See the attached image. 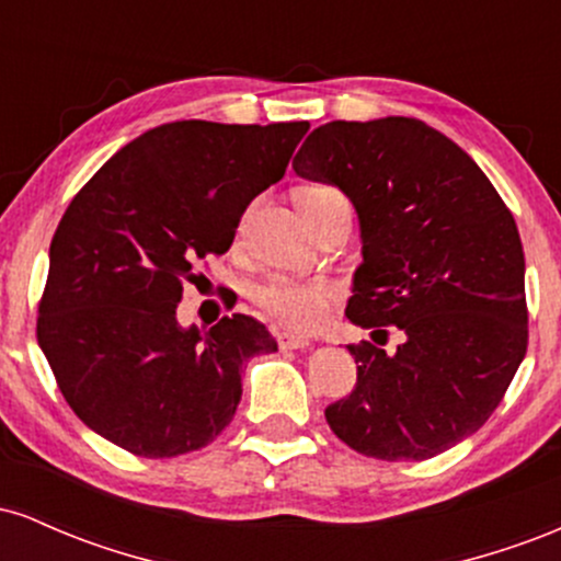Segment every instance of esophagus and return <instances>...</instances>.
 Here are the masks:
<instances>
[{
	"label": "esophagus",
	"mask_w": 561,
	"mask_h": 561,
	"mask_svg": "<svg viewBox=\"0 0 561 561\" xmlns=\"http://www.w3.org/2000/svg\"><path fill=\"white\" fill-rule=\"evenodd\" d=\"M276 343H279L282 351H302V347L311 345V340L295 332H276Z\"/></svg>",
	"instance_id": "obj_1"
}]
</instances>
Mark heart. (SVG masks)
<instances>
[{"label": "heart", "mask_w": 561, "mask_h": 561, "mask_svg": "<svg viewBox=\"0 0 561 561\" xmlns=\"http://www.w3.org/2000/svg\"><path fill=\"white\" fill-rule=\"evenodd\" d=\"M343 197L337 190L324 184L302 186L298 192V205L302 203H324V199ZM334 298V289L327 282L295 279V276L272 274L255 285L253 300L266 319L282 327L295 330H313L324 319L327 306Z\"/></svg>", "instance_id": "b5f03b06"}]
</instances>
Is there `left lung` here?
I'll return each instance as SVG.
<instances>
[{"label":"left lung","instance_id":"8db88e82","mask_svg":"<svg viewBox=\"0 0 561 561\" xmlns=\"http://www.w3.org/2000/svg\"><path fill=\"white\" fill-rule=\"evenodd\" d=\"M293 169L337 186L362 231L345 317L396 324V353L347 345L356 388L324 411L364 456L422 461L478 433L527 351L525 253L517 224L480 165L424 121H332Z\"/></svg>","mask_w":561,"mask_h":561}]
</instances>
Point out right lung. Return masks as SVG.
I'll list each match as a JSON object with an SVG mask.
<instances>
[{
    "label": "right lung",
    "mask_w": 561,
    "mask_h": 561,
    "mask_svg": "<svg viewBox=\"0 0 561 561\" xmlns=\"http://www.w3.org/2000/svg\"><path fill=\"white\" fill-rule=\"evenodd\" d=\"M308 121H173L128 141L68 205L38 302V345L76 416L115 446L171 459L234 416L242 364L274 353L261 321L182 327L184 279L227 253L253 197L285 176Z\"/></svg>",
    "instance_id": "obj_1"
}]
</instances>
